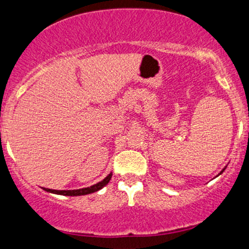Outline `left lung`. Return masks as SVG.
Returning <instances> with one entry per match:
<instances>
[{
    "instance_id": "8db88e82",
    "label": "left lung",
    "mask_w": 249,
    "mask_h": 249,
    "mask_svg": "<svg viewBox=\"0 0 249 249\" xmlns=\"http://www.w3.org/2000/svg\"><path fill=\"white\" fill-rule=\"evenodd\" d=\"M225 170H226V167H225V168H224V170H222V171H221V172H220V173H219V174H218V176H220V174H221V173H222V172H224V171H225Z\"/></svg>"
}]
</instances>
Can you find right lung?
I'll return each instance as SVG.
<instances>
[{
	"instance_id": "1",
	"label": "right lung",
	"mask_w": 249,
	"mask_h": 249,
	"mask_svg": "<svg viewBox=\"0 0 249 249\" xmlns=\"http://www.w3.org/2000/svg\"><path fill=\"white\" fill-rule=\"evenodd\" d=\"M111 177H112V173L108 174L107 177H105L102 181L97 182V184L92 185L90 187H85V188H79V190H68V191H58V190H50V188H44V191L50 193H55V194H61V196H87V194L97 192V191L102 190L105 185H107V182L110 181Z\"/></svg>"
}]
</instances>
